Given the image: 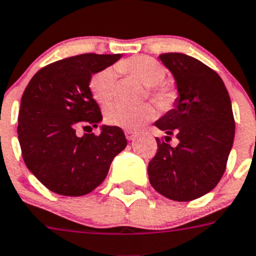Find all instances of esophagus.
Wrapping results in <instances>:
<instances>
[{
  "label": "esophagus",
  "instance_id": "34e87169",
  "mask_svg": "<svg viewBox=\"0 0 256 256\" xmlns=\"http://www.w3.org/2000/svg\"><path fill=\"white\" fill-rule=\"evenodd\" d=\"M124 135H126L128 140H134V139L138 136V134L135 132H132V130H126V132H124Z\"/></svg>",
  "mask_w": 256,
  "mask_h": 256
}]
</instances>
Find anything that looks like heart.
I'll list each match as a JSON object with an SVG mask.
<instances>
[{"label": "heart", "instance_id": "b5f03b06", "mask_svg": "<svg viewBox=\"0 0 256 256\" xmlns=\"http://www.w3.org/2000/svg\"><path fill=\"white\" fill-rule=\"evenodd\" d=\"M122 72H128L146 87H154L160 84L165 78V68L158 61L147 56H139L122 62L120 65ZM90 90L98 104H108L114 95L116 72L114 68H106L92 76ZM151 96L160 106H168L172 102V94L166 88H154ZM154 117L151 105L142 104L136 106L114 102L105 109V122L110 126H117L128 130H136Z\"/></svg>", "mask_w": 256, "mask_h": 256}]
</instances>
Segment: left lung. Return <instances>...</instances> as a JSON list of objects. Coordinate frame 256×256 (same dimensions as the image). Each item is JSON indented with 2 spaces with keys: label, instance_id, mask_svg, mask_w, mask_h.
I'll use <instances>...</instances> for the list:
<instances>
[{
  "label": "left lung",
  "instance_id": "8db88e82",
  "mask_svg": "<svg viewBox=\"0 0 256 256\" xmlns=\"http://www.w3.org/2000/svg\"><path fill=\"white\" fill-rule=\"evenodd\" d=\"M160 61L172 72L178 98L173 109L154 122L165 132L148 164L152 188L172 200L188 202L218 184L233 147L232 102L224 82L212 68L184 53H164ZM174 134L176 148L166 143Z\"/></svg>",
  "mask_w": 256,
  "mask_h": 256
}]
</instances>
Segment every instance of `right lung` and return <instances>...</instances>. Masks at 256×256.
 I'll use <instances>...</instances> for the list:
<instances>
[{"label":"right lung","mask_w":256,"mask_h":256,"mask_svg":"<svg viewBox=\"0 0 256 256\" xmlns=\"http://www.w3.org/2000/svg\"><path fill=\"white\" fill-rule=\"evenodd\" d=\"M121 54L74 56L38 70L23 92L18 139L27 168L45 188L60 195L82 196L108 176L113 158L128 140L121 128L100 126L79 136L80 128H98L102 116L90 90L92 75Z\"/></svg>","instance_id":"1"}]
</instances>
